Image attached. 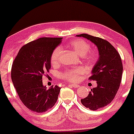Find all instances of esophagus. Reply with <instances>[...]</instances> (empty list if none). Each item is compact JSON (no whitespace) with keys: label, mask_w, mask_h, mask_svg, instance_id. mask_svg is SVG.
Listing matches in <instances>:
<instances>
[{"label":"esophagus","mask_w":134,"mask_h":134,"mask_svg":"<svg viewBox=\"0 0 134 134\" xmlns=\"http://www.w3.org/2000/svg\"><path fill=\"white\" fill-rule=\"evenodd\" d=\"M69 85L70 86H71V87H75V88H78L80 87V86L78 85V84H70H70H69Z\"/></svg>","instance_id":"1"}]
</instances>
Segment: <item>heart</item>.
I'll list each match as a JSON object with an SVG mask.
<instances>
[{"instance_id":"1","label":"heart","mask_w":134,"mask_h":134,"mask_svg":"<svg viewBox=\"0 0 134 134\" xmlns=\"http://www.w3.org/2000/svg\"><path fill=\"white\" fill-rule=\"evenodd\" d=\"M69 46L80 56H84L87 53L90 48V46L87 41L81 39H75L70 42ZM62 53L61 47H58L54 49L51 57V62L53 64H57L59 63L60 56ZM97 54L95 52H92L87 55V59L90 62H93L97 59ZM84 69L82 67H78L68 70L61 74L62 78L70 81H76L80 79V75L83 74Z\"/></svg>"}]
</instances>
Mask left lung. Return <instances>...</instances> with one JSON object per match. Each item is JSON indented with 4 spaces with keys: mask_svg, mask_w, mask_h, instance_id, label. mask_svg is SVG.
<instances>
[{
    "mask_svg": "<svg viewBox=\"0 0 134 134\" xmlns=\"http://www.w3.org/2000/svg\"><path fill=\"white\" fill-rule=\"evenodd\" d=\"M84 37L97 46L99 58L92 70L90 80L97 81V86L91 88L88 96L81 99L82 105L90 110L106 106L115 97L123 73V64L120 54L108 41L87 34L76 35Z\"/></svg>",
    "mask_w": 134,
    "mask_h": 134,
    "instance_id": "1",
    "label": "left lung"
}]
</instances>
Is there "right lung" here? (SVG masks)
<instances>
[{
	"label": "right lung",
	"mask_w": 134,
	"mask_h": 134,
	"mask_svg": "<svg viewBox=\"0 0 134 134\" xmlns=\"http://www.w3.org/2000/svg\"><path fill=\"white\" fill-rule=\"evenodd\" d=\"M63 37H41L20 49L13 61L11 80L19 98L30 110L45 112L55 104L61 87L43 85L42 76L51 68V57Z\"/></svg>",
	"instance_id": "1"
}]
</instances>
